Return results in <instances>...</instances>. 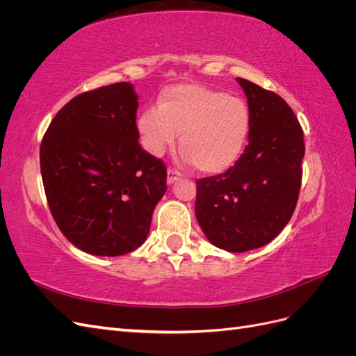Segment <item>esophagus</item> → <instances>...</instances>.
<instances>
[{
	"label": "esophagus",
	"instance_id": "1",
	"mask_svg": "<svg viewBox=\"0 0 356 356\" xmlns=\"http://www.w3.org/2000/svg\"><path fill=\"white\" fill-rule=\"evenodd\" d=\"M179 178H181V174H179L178 170L170 169V168L168 169V184H169V186L174 184V182H177Z\"/></svg>",
	"mask_w": 356,
	"mask_h": 356
}]
</instances>
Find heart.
<instances>
[{"instance_id":"1","label":"heart","mask_w":356,"mask_h":356,"mask_svg":"<svg viewBox=\"0 0 356 356\" xmlns=\"http://www.w3.org/2000/svg\"><path fill=\"white\" fill-rule=\"evenodd\" d=\"M138 134L147 152L160 157L177 143L203 174H221L242 156L251 131V113L234 95L197 83L169 86L157 106L138 117Z\"/></svg>"}]
</instances>
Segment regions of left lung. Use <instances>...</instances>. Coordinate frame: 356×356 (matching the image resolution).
<instances>
[{"instance_id": "1", "label": "left lung", "mask_w": 356, "mask_h": 356, "mask_svg": "<svg viewBox=\"0 0 356 356\" xmlns=\"http://www.w3.org/2000/svg\"><path fill=\"white\" fill-rule=\"evenodd\" d=\"M236 80L251 113L250 144L224 174L196 181L195 211L212 245L245 252L272 242L293 217L305 141L303 129L281 96Z\"/></svg>"}]
</instances>
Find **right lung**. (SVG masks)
<instances>
[{
    "mask_svg": "<svg viewBox=\"0 0 356 356\" xmlns=\"http://www.w3.org/2000/svg\"><path fill=\"white\" fill-rule=\"evenodd\" d=\"M138 95L115 83L72 98L40 147L50 212L79 250L99 257L135 251L166 193V166L139 145Z\"/></svg>",
    "mask_w": 356,
    "mask_h": 356,
    "instance_id": "1",
    "label": "right lung"
}]
</instances>
